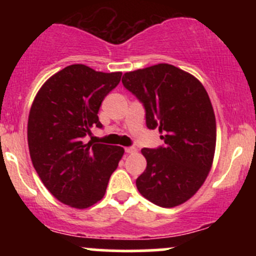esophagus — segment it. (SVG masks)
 Here are the masks:
<instances>
[{"instance_id": "34e87169", "label": "esophagus", "mask_w": 256, "mask_h": 256, "mask_svg": "<svg viewBox=\"0 0 256 256\" xmlns=\"http://www.w3.org/2000/svg\"><path fill=\"white\" fill-rule=\"evenodd\" d=\"M125 152L126 154H135L136 148L135 147H125Z\"/></svg>"}]
</instances>
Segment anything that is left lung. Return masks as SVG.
Here are the masks:
<instances>
[{
    "label": "left lung",
    "mask_w": 256,
    "mask_h": 256,
    "mask_svg": "<svg viewBox=\"0 0 256 256\" xmlns=\"http://www.w3.org/2000/svg\"><path fill=\"white\" fill-rule=\"evenodd\" d=\"M122 84L144 104L147 128L164 134V147L141 150L147 167L136 180L138 192L164 208L187 202L204 183L216 151L208 92L192 74L166 63L125 73Z\"/></svg>",
    "instance_id": "left-lung-1"
}]
</instances>
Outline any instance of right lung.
Returning a JSON list of instances; mask_svg holds the SVG:
<instances>
[{"label":"right lung","mask_w":256,"mask_h":256,"mask_svg":"<svg viewBox=\"0 0 256 256\" xmlns=\"http://www.w3.org/2000/svg\"><path fill=\"white\" fill-rule=\"evenodd\" d=\"M121 74L73 64L52 76L33 100L27 128L33 167L49 192L69 207L99 202L125 152L120 146L84 142L92 128H102L100 105Z\"/></svg>","instance_id":"add662e5"}]
</instances>
